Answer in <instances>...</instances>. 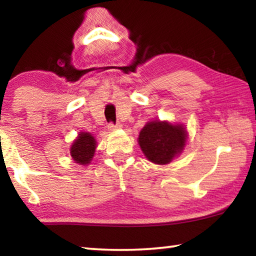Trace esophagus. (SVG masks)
Instances as JSON below:
<instances>
[{"label":"esophagus","mask_w":256,"mask_h":256,"mask_svg":"<svg viewBox=\"0 0 256 256\" xmlns=\"http://www.w3.org/2000/svg\"><path fill=\"white\" fill-rule=\"evenodd\" d=\"M120 128H122V125H120V124H110V125H108V130H110V131H116V130H120Z\"/></svg>","instance_id":"1"}]
</instances>
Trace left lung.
Here are the masks:
<instances>
[{
	"label": "left lung",
	"mask_w": 256,
	"mask_h": 256,
	"mask_svg": "<svg viewBox=\"0 0 256 256\" xmlns=\"http://www.w3.org/2000/svg\"><path fill=\"white\" fill-rule=\"evenodd\" d=\"M188 136L184 124H172L156 118L142 128L138 144L149 162L167 164L183 152Z\"/></svg>",
	"instance_id": "obj_1"
}]
</instances>
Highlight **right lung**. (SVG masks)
<instances>
[{
  "label": "right lung",
  "instance_id": "obj_1",
  "mask_svg": "<svg viewBox=\"0 0 256 256\" xmlns=\"http://www.w3.org/2000/svg\"><path fill=\"white\" fill-rule=\"evenodd\" d=\"M96 148L97 141L92 133L79 132L70 149L73 162L82 166H88L96 152Z\"/></svg>",
  "mask_w": 256,
  "mask_h": 256
}]
</instances>
